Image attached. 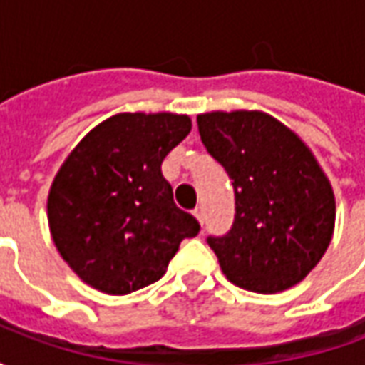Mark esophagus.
<instances>
[{
	"label": "esophagus",
	"mask_w": 365,
	"mask_h": 365,
	"mask_svg": "<svg viewBox=\"0 0 365 365\" xmlns=\"http://www.w3.org/2000/svg\"><path fill=\"white\" fill-rule=\"evenodd\" d=\"M193 215L197 217V221L201 222V225L205 222V211H203V207H201V205L195 207V209H193Z\"/></svg>",
	"instance_id": "esophagus-1"
}]
</instances>
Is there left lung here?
Returning a JSON list of instances; mask_svg holds the SVG:
<instances>
[{
  "label": "left lung",
  "mask_w": 365,
  "mask_h": 365,
  "mask_svg": "<svg viewBox=\"0 0 365 365\" xmlns=\"http://www.w3.org/2000/svg\"><path fill=\"white\" fill-rule=\"evenodd\" d=\"M201 143L232 180L235 221L207 237L238 287L277 293L299 283L327 252L334 195L311 150L260 111L197 117Z\"/></svg>",
  "instance_id": "8db88e82"
}]
</instances>
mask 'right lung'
<instances>
[{"mask_svg": "<svg viewBox=\"0 0 365 365\" xmlns=\"http://www.w3.org/2000/svg\"><path fill=\"white\" fill-rule=\"evenodd\" d=\"M185 115L123 113L86 135L54 178L48 225L68 266L109 295L158 282L197 219L174 203L162 175L168 152L190 135Z\"/></svg>", "mask_w": 365, "mask_h": 365, "instance_id": "1", "label": "right lung"}]
</instances>
